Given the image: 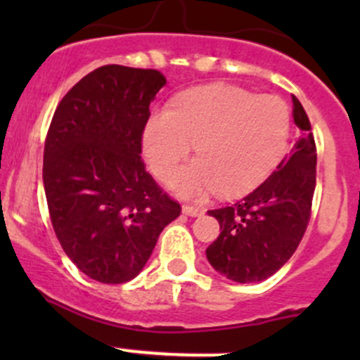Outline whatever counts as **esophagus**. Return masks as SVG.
I'll use <instances>...</instances> for the list:
<instances>
[{
	"label": "esophagus",
	"mask_w": 360,
	"mask_h": 360,
	"mask_svg": "<svg viewBox=\"0 0 360 360\" xmlns=\"http://www.w3.org/2000/svg\"><path fill=\"white\" fill-rule=\"evenodd\" d=\"M183 214H186V216H190V217H198V216H202L203 210L200 209V207L183 205Z\"/></svg>",
	"instance_id": "34e87169"
}]
</instances>
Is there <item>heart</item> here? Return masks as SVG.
Segmentation results:
<instances>
[{
	"mask_svg": "<svg viewBox=\"0 0 360 360\" xmlns=\"http://www.w3.org/2000/svg\"><path fill=\"white\" fill-rule=\"evenodd\" d=\"M289 110L275 96H254L230 85H207L181 94L170 110L150 115L143 151L151 172L169 179L195 144L198 157L170 177L184 198L212 191L237 197L263 183L285 151Z\"/></svg>",
	"mask_w": 360,
	"mask_h": 360,
	"instance_id": "obj_1",
	"label": "heart"
}]
</instances>
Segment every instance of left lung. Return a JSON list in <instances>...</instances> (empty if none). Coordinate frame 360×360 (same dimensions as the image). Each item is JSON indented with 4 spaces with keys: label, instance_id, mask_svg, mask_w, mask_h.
Segmentation results:
<instances>
[{
    "label": "left lung",
    "instance_id": "obj_1",
    "mask_svg": "<svg viewBox=\"0 0 360 360\" xmlns=\"http://www.w3.org/2000/svg\"><path fill=\"white\" fill-rule=\"evenodd\" d=\"M301 136L289 158L240 202L207 210L221 233L205 250L214 270L238 284H252L281 270L300 245L310 219L317 153L310 120L292 96Z\"/></svg>",
    "mask_w": 360,
    "mask_h": 360
}]
</instances>
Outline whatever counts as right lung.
Segmentation results:
<instances>
[{"label": "right lung", "instance_id": "add662e5", "mask_svg": "<svg viewBox=\"0 0 360 360\" xmlns=\"http://www.w3.org/2000/svg\"><path fill=\"white\" fill-rule=\"evenodd\" d=\"M167 83L155 69L103 66L57 106L43 155L50 219L69 259L103 284L136 278L181 214L146 172L141 139Z\"/></svg>", "mask_w": 360, "mask_h": 360}]
</instances>
